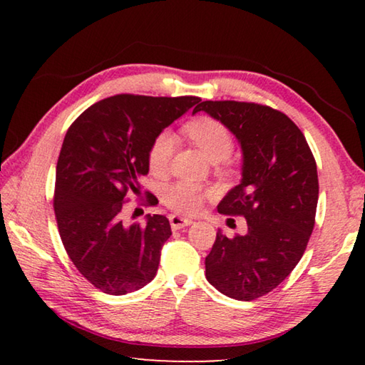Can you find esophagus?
Segmentation results:
<instances>
[{"instance_id": "esophagus-1", "label": "esophagus", "mask_w": 365, "mask_h": 365, "mask_svg": "<svg viewBox=\"0 0 365 365\" xmlns=\"http://www.w3.org/2000/svg\"><path fill=\"white\" fill-rule=\"evenodd\" d=\"M169 220H170V227L174 228V230H180V228L193 224V219H187V217H182V215H175V214L170 215Z\"/></svg>"}]
</instances>
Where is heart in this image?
I'll return each mask as SVG.
<instances>
[{
	"instance_id": "heart-1",
	"label": "heart",
	"mask_w": 365,
	"mask_h": 365,
	"mask_svg": "<svg viewBox=\"0 0 365 365\" xmlns=\"http://www.w3.org/2000/svg\"><path fill=\"white\" fill-rule=\"evenodd\" d=\"M191 141L200 148L202 154L212 163L224 160L233 150V137L224 123L211 119V117H201L190 122L185 127ZM174 135L170 132L159 133L153 141L150 154H148V164L153 174H164L169 168L172 151H174ZM207 191L200 185L191 182H177L164 190L163 201L165 206L174 209L175 212L193 214L200 211Z\"/></svg>"
}]
</instances>
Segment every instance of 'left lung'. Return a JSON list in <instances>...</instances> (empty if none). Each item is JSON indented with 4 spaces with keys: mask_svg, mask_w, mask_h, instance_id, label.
I'll use <instances>...</instances> for the list:
<instances>
[{
    "mask_svg": "<svg viewBox=\"0 0 365 365\" xmlns=\"http://www.w3.org/2000/svg\"><path fill=\"white\" fill-rule=\"evenodd\" d=\"M200 110L224 123L242 148V182L217 211L248 224L233 238L217 232L206 279L228 298L251 301L279 287L304 255L319 200L316 159L280 110L238 101H202L193 114Z\"/></svg>",
    "mask_w": 365,
    "mask_h": 365,
    "instance_id": "8db88e82",
    "label": "left lung"
}]
</instances>
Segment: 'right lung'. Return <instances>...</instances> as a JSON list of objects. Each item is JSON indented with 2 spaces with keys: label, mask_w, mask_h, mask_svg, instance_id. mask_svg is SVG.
<instances>
[{
  "label": "right lung",
  "mask_w": 365,
  "mask_h": 365,
  "mask_svg": "<svg viewBox=\"0 0 365 365\" xmlns=\"http://www.w3.org/2000/svg\"><path fill=\"white\" fill-rule=\"evenodd\" d=\"M200 101L115 95L83 110L67 130L54 214L71 261L103 293H133L156 277L160 250L172 235L169 219L148 214L145 225H125L123 197L137 193L150 172L148 154L158 135Z\"/></svg>",
  "instance_id": "add662e5"
}]
</instances>
